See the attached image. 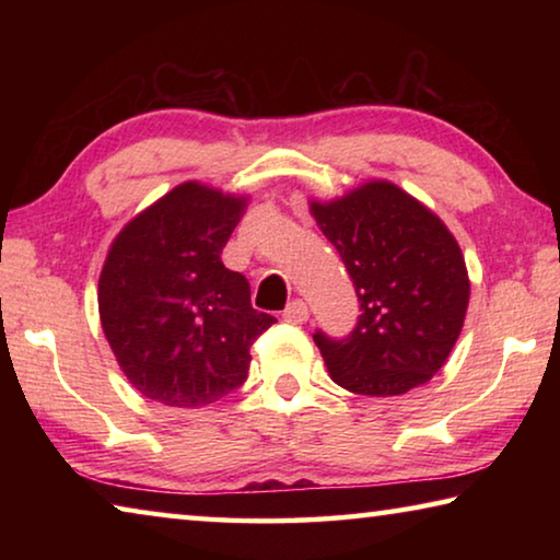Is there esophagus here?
<instances>
[{"label":"esophagus","mask_w":560,"mask_h":560,"mask_svg":"<svg viewBox=\"0 0 560 560\" xmlns=\"http://www.w3.org/2000/svg\"><path fill=\"white\" fill-rule=\"evenodd\" d=\"M283 320H287V324H306V320H308V306L301 299L291 301L289 306H287V311H283Z\"/></svg>","instance_id":"esophagus-1"}]
</instances>
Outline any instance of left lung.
Returning <instances> with one entry per match:
<instances>
[{"instance_id":"left-lung-1","label":"left lung","mask_w":560,"mask_h":560,"mask_svg":"<svg viewBox=\"0 0 560 560\" xmlns=\"http://www.w3.org/2000/svg\"><path fill=\"white\" fill-rule=\"evenodd\" d=\"M353 281L360 316L346 338L316 330L334 383L387 397L424 385L450 358L469 306L457 240L438 214L373 179L334 202H311Z\"/></svg>"}]
</instances>
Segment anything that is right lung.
<instances>
[{
	"label": "right lung",
	"instance_id": "obj_1",
	"mask_svg": "<svg viewBox=\"0 0 560 560\" xmlns=\"http://www.w3.org/2000/svg\"><path fill=\"white\" fill-rule=\"evenodd\" d=\"M246 197L183 183L130 220L98 281L103 334L148 400L205 407L246 381L249 348L277 318L252 308L222 249Z\"/></svg>",
	"mask_w": 560,
	"mask_h": 560
}]
</instances>
